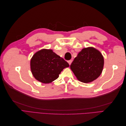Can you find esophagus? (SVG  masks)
<instances>
[{"label":"esophagus","instance_id":"34e87169","mask_svg":"<svg viewBox=\"0 0 126 126\" xmlns=\"http://www.w3.org/2000/svg\"><path fill=\"white\" fill-rule=\"evenodd\" d=\"M71 62H72V60H68V63L69 64V65H70V64H71Z\"/></svg>","mask_w":126,"mask_h":126}]
</instances>
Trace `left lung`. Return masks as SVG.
Listing matches in <instances>:
<instances>
[{
  "instance_id": "1",
  "label": "left lung",
  "mask_w": 126,
  "mask_h": 126,
  "mask_svg": "<svg viewBox=\"0 0 126 126\" xmlns=\"http://www.w3.org/2000/svg\"><path fill=\"white\" fill-rule=\"evenodd\" d=\"M104 64V57L94 47L82 49L70 65V69L81 82H92L99 77Z\"/></svg>"
}]
</instances>
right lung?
Returning a JSON list of instances; mask_svg holds the SVG:
<instances>
[{"instance_id": "add662e5", "label": "right lung", "mask_w": 126, "mask_h": 126, "mask_svg": "<svg viewBox=\"0 0 126 126\" xmlns=\"http://www.w3.org/2000/svg\"><path fill=\"white\" fill-rule=\"evenodd\" d=\"M69 64L51 49H43L34 54L30 60V68L35 78L42 83L54 81Z\"/></svg>"}]
</instances>
